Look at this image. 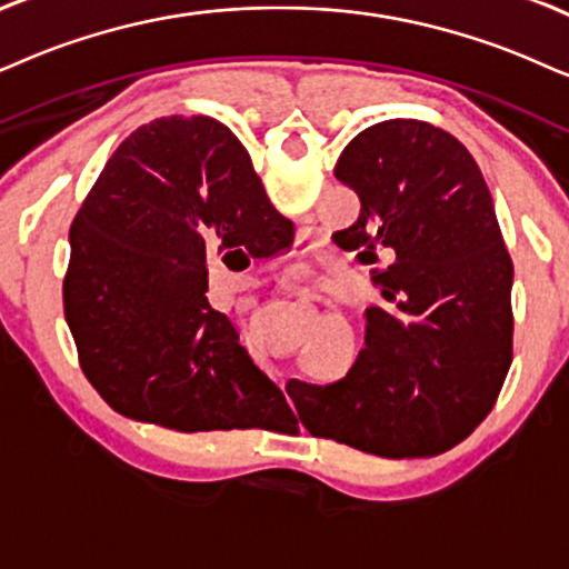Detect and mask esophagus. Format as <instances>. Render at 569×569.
Instances as JSON below:
<instances>
[{
  "label": "esophagus",
  "instance_id": "1",
  "mask_svg": "<svg viewBox=\"0 0 569 569\" xmlns=\"http://www.w3.org/2000/svg\"><path fill=\"white\" fill-rule=\"evenodd\" d=\"M297 283H299V272H286L283 278H280V289L283 291H291L293 297H297ZM301 301V299H299ZM305 305V301H301Z\"/></svg>",
  "mask_w": 569,
  "mask_h": 569
}]
</instances>
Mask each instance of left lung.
<instances>
[{
    "label": "left lung",
    "instance_id": "8db88e82",
    "mask_svg": "<svg viewBox=\"0 0 569 569\" xmlns=\"http://www.w3.org/2000/svg\"><path fill=\"white\" fill-rule=\"evenodd\" d=\"M336 178L362 212L333 239L383 307L338 383L289 380L293 426L386 459L436 457L476 430L512 365L515 268L493 197L465 143L422 120H383L349 141Z\"/></svg>",
    "mask_w": 569,
    "mask_h": 569
}]
</instances>
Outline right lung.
Listing matches in <instances>:
<instances>
[{
	"label": "right lung",
	"instance_id": "add662e5",
	"mask_svg": "<svg viewBox=\"0 0 569 569\" xmlns=\"http://www.w3.org/2000/svg\"><path fill=\"white\" fill-rule=\"evenodd\" d=\"M291 228L218 120L157 118L114 149L70 226L64 320L114 412L178 433L280 430L283 391L210 307L207 262ZM268 257V254H264Z\"/></svg>",
	"mask_w": 569,
	"mask_h": 569
}]
</instances>
